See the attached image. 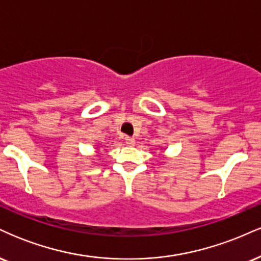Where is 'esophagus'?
<instances>
[{
	"label": "esophagus",
	"mask_w": 261,
	"mask_h": 261,
	"mask_svg": "<svg viewBox=\"0 0 261 261\" xmlns=\"http://www.w3.org/2000/svg\"><path fill=\"white\" fill-rule=\"evenodd\" d=\"M125 142H126V145H128V146H133V145H135V139L134 137H125Z\"/></svg>",
	"instance_id": "esophagus-1"
}]
</instances>
